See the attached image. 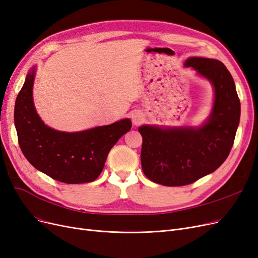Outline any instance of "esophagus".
I'll list each match as a JSON object with an SVG mask.
<instances>
[{
    "instance_id": "1",
    "label": "esophagus",
    "mask_w": 258,
    "mask_h": 258,
    "mask_svg": "<svg viewBox=\"0 0 258 258\" xmlns=\"http://www.w3.org/2000/svg\"><path fill=\"white\" fill-rule=\"evenodd\" d=\"M131 118H132V121L135 125H140V123L143 121V114L139 111H135L131 114Z\"/></svg>"
}]
</instances>
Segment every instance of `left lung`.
<instances>
[{"label":"left lung","instance_id":"8db88e82","mask_svg":"<svg viewBox=\"0 0 258 258\" xmlns=\"http://www.w3.org/2000/svg\"><path fill=\"white\" fill-rule=\"evenodd\" d=\"M184 66L197 69L215 87L208 121L200 128H139L142 170L149 180L167 186L190 184L215 172L228 157L240 120V100L222 61L191 57Z\"/></svg>","mask_w":258,"mask_h":258}]
</instances>
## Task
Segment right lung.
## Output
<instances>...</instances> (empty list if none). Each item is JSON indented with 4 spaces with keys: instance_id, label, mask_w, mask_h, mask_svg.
I'll return each mask as SVG.
<instances>
[{
    "instance_id": "1",
    "label": "right lung",
    "mask_w": 258,
    "mask_h": 258,
    "mask_svg": "<svg viewBox=\"0 0 258 258\" xmlns=\"http://www.w3.org/2000/svg\"><path fill=\"white\" fill-rule=\"evenodd\" d=\"M34 76L32 69L15 103V125L24 157L35 168L57 181H94L102 172L111 148L131 129V120L126 118L72 133L49 128L33 103Z\"/></svg>"
}]
</instances>
